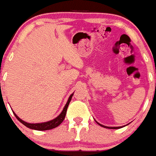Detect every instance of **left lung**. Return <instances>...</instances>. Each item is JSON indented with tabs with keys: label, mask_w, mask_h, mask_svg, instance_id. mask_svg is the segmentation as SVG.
Segmentation results:
<instances>
[{
	"label": "left lung",
	"mask_w": 156,
	"mask_h": 156,
	"mask_svg": "<svg viewBox=\"0 0 156 156\" xmlns=\"http://www.w3.org/2000/svg\"><path fill=\"white\" fill-rule=\"evenodd\" d=\"M96 123H97V124H98V125L101 126V127H105V128H109V129H119V128H121V127H106V126L101 125V124H99V123H98V122H97V121H96Z\"/></svg>",
	"instance_id": "left-lung-1"
}]
</instances>
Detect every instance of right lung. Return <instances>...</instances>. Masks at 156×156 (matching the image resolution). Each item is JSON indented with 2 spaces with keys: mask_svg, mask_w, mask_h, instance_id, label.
I'll use <instances>...</instances> for the list:
<instances>
[{
  "mask_svg": "<svg viewBox=\"0 0 156 156\" xmlns=\"http://www.w3.org/2000/svg\"><path fill=\"white\" fill-rule=\"evenodd\" d=\"M73 93L71 94V95H70V96L69 97L68 100H67V104H66L65 106H64L62 112H61V113L60 114V115H58L56 118L51 120V121H47V122L37 123V124H29V123L26 122V121H23L22 119H20V118L19 117H18L17 115L14 113V112H13V114H14L15 117L16 118V119H17L20 122L22 123L23 125H25L26 127H27L28 128H30V129H32V130H51V129H53V128H55V127H57L58 126H59L60 124L63 122V121H64V118H65V115H66V113H67V108H68L69 104H70V101H71V98H72V96H73Z\"/></svg>",
  "mask_w": 156,
  "mask_h": 156,
  "instance_id": "obj_1",
  "label": "right lung"
}]
</instances>
